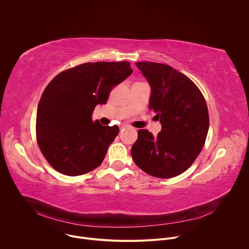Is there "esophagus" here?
<instances>
[{"label": "esophagus", "instance_id": "1", "mask_svg": "<svg viewBox=\"0 0 249 249\" xmlns=\"http://www.w3.org/2000/svg\"><path fill=\"white\" fill-rule=\"evenodd\" d=\"M119 128H120V130H124V129H126V128H127V125H125V124H121V125L119 126Z\"/></svg>", "mask_w": 249, "mask_h": 249}]
</instances>
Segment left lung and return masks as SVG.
I'll return each instance as SVG.
<instances>
[{"instance_id":"1","label":"left lung","mask_w":249,"mask_h":249,"mask_svg":"<svg viewBox=\"0 0 249 249\" xmlns=\"http://www.w3.org/2000/svg\"><path fill=\"white\" fill-rule=\"evenodd\" d=\"M152 93L149 109L161 123L155 137L138 131L131 154L146 173L170 178L184 172L201 153L209 130L207 103L198 87L172 67L154 62H137Z\"/></svg>"}]
</instances>
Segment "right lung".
<instances>
[{"label": "right lung", "instance_id": "obj_1", "mask_svg": "<svg viewBox=\"0 0 249 249\" xmlns=\"http://www.w3.org/2000/svg\"><path fill=\"white\" fill-rule=\"evenodd\" d=\"M132 73L127 61L85 63L48 84L37 107L36 141L54 169L77 176L101 164L119 127L92 122V112Z\"/></svg>", "mask_w": 249, "mask_h": 249}]
</instances>
